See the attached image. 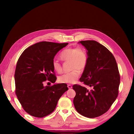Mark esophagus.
Instances as JSON below:
<instances>
[{
    "instance_id": "1",
    "label": "esophagus",
    "mask_w": 134,
    "mask_h": 134,
    "mask_svg": "<svg viewBox=\"0 0 134 134\" xmlns=\"http://www.w3.org/2000/svg\"><path fill=\"white\" fill-rule=\"evenodd\" d=\"M67 87H68V88H69V89H72V86L71 85H67Z\"/></svg>"
}]
</instances>
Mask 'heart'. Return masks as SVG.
Listing matches in <instances>:
<instances>
[{
  "mask_svg": "<svg viewBox=\"0 0 134 134\" xmlns=\"http://www.w3.org/2000/svg\"><path fill=\"white\" fill-rule=\"evenodd\" d=\"M60 58L64 62H70L71 71L60 75L58 81L62 83H73L78 79L80 72L86 69L89 61L87 53L82 48L70 47L65 48L60 55ZM53 70L56 72L62 71V67L58 60L54 59L52 63Z\"/></svg>",
  "mask_w": 134,
  "mask_h": 134,
  "instance_id": "obj_1",
  "label": "heart"
}]
</instances>
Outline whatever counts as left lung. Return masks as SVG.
Segmentation results:
<instances>
[{
    "label": "left lung",
    "instance_id": "8db88e82",
    "mask_svg": "<svg viewBox=\"0 0 134 134\" xmlns=\"http://www.w3.org/2000/svg\"><path fill=\"white\" fill-rule=\"evenodd\" d=\"M87 49V67L79 81L92 87L72 86L76 95L74 105L82 116L94 118L109 110L118 97L120 77L114 56L104 45L94 40L79 41Z\"/></svg>",
    "mask_w": 134,
    "mask_h": 134
}]
</instances>
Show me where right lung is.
Instances as JSON below:
<instances>
[{
	"instance_id": "obj_1",
	"label": "right lung",
	"mask_w": 134,
	"mask_h": 134,
	"mask_svg": "<svg viewBox=\"0 0 134 134\" xmlns=\"http://www.w3.org/2000/svg\"><path fill=\"white\" fill-rule=\"evenodd\" d=\"M68 44L38 42L26 48L17 62L14 75L16 95L24 109L34 117L43 118L52 113L68 90L65 83L43 86L47 80L56 82L52 60Z\"/></svg>"
}]
</instances>
